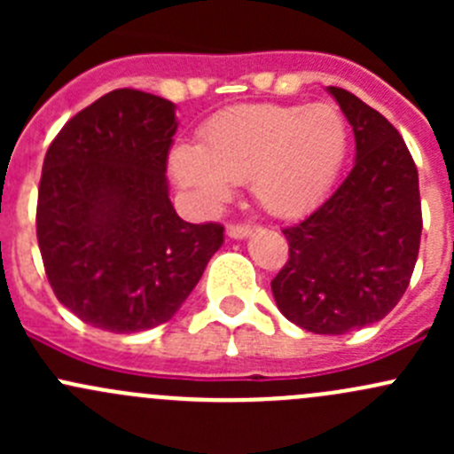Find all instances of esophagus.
<instances>
[{
    "mask_svg": "<svg viewBox=\"0 0 454 454\" xmlns=\"http://www.w3.org/2000/svg\"><path fill=\"white\" fill-rule=\"evenodd\" d=\"M226 235L231 239H246V237L253 235V226H248V223H231L226 228Z\"/></svg>",
    "mask_w": 454,
    "mask_h": 454,
    "instance_id": "esophagus-1",
    "label": "esophagus"
}]
</instances>
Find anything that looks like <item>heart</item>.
<instances>
[{
	"instance_id": "obj_1",
	"label": "heart",
	"mask_w": 454,
	"mask_h": 454,
	"mask_svg": "<svg viewBox=\"0 0 454 454\" xmlns=\"http://www.w3.org/2000/svg\"><path fill=\"white\" fill-rule=\"evenodd\" d=\"M347 151L349 125L336 105H239L206 122L200 146H176L171 171L206 208L250 182L261 208L296 217L327 193Z\"/></svg>"
}]
</instances>
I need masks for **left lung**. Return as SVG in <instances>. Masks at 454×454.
<instances>
[{"label":"left lung","mask_w":454,"mask_h":454,"mask_svg":"<svg viewBox=\"0 0 454 454\" xmlns=\"http://www.w3.org/2000/svg\"><path fill=\"white\" fill-rule=\"evenodd\" d=\"M356 136V162L318 208L286 228L290 259L272 278L277 308L314 333L378 323L400 303L422 237L418 167L395 127L342 87H327Z\"/></svg>","instance_id":"8db88e82"}]
</instances>
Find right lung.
Returning a JSON list of instances; mask_svg holds the SVG:
<instances>
[{"mask_svg":"<svg viewBox=\"0 0 454 454\" xmlns=\"http://www.w3.org/2000/svg\"><path fill=\"white\" fill-rule=\"evenodd\" d=\"M176 105L114 90L50 145L36 239L57 299L91 327L134 333L176 316L223 244L219 223H189L168 200Z\"/></svg>","mask_w":454,"mask_h":454,"instance_id":"obj_1","label":"right lung"}]
</instances>
